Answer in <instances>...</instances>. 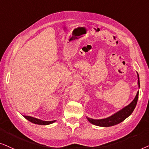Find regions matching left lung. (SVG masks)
Wrapping results in <instances>:
<instances>
[{
	"mask_svg": "<svg viewBox=\"0 0 149 149\" xmlns=\"http://www.w3.org/2000/svg\"><path fill=\"white\" fill-rule=\"evenodd\" d=\"M138 75V88H140V80H139V75L137 73ZM138 94H139V91L137 92V94L135 97L134 100L130 103L127 106L124 107L121 110H120L118 112H116L114 114H113L108 117L102 118V119H93V118H88L86 116L87 120L91 123V124L95 125L100 126V127H111L115 125H117L123 121L125 119H126L128 116H130L133 111L136 108L137 102H138Z\"/></svg>",
	"mask_w": 149,
	"mask_h": 149,
	"instance_id": "8db88e82",
	"label": "left lung"
}]
</instances>
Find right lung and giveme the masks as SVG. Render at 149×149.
<instances>
[{
    "mask_svg": "<svg viewBox=\"0 0 149 149\" xmlns=\"http://www.w3.org/2000/svg\"><path fill=\"white\" fill-rule=\"evenodd\" d=\"M24 117L26 118V119L28 120H29L30 122L33 123H35L37 125H47L52 124L56 121V120H51V121H45V120H42L41 119H39V118L32 117V116H24Z\"/></svg>",
    "mask_w": 149,
    "mask_h": 149,
    "instance_id": "right-lung-1",
    "label": "right lung"
}]
</instances>
